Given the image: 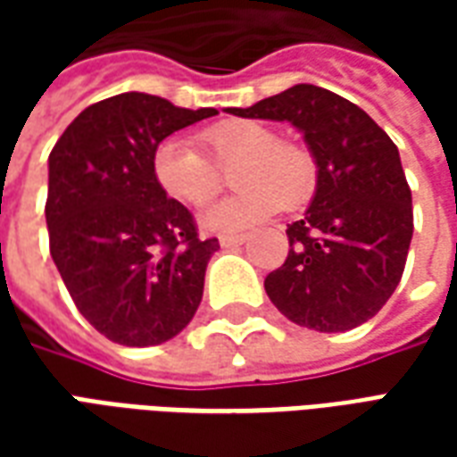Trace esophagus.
Listing matches in <instances>:
<instances>
[{
  "instance_id": "34e87169",
  "label": "esophagus",
  "mask_w": 457,
  "mask_h": 457,
  "mask_svg": "<svg viewBox=\"0 0 457 457\" xmlns=\"http://www.w3.org/2000/svg\"><path fill=\"white\" fill-rule=\"evenodd\" d=\"M220 247H239V245H245L247 242V237L245 235H220Z\"/></svg>"
}]
</instances>
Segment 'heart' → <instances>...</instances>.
Instances as JSON below:
<instances>
[{
    "instance_id": "b5f03b06",
    "label": "heart",
    "mask_w": 457,
    "mask_h": 457,
    "mask_svg": "<svg viewBox=\"0 0 457 457\" xmlns=\"http://www.w3.org/2000/svg\"><path fill=\"white\" fill-rule=\"evenodd\" d=\"M222 166L232 161L237 193L200 215L205 229H242L271 218L278 208H301L316 188V163L303 146L278 139L274 127L257 120L218 121L200 134ZM154 176L166 195L190 208L205 205L220 190V169L195 141L169 137L154 149Z\"/></svg>"
}]
</instances>
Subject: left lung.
<instances>
[{"label": "left lung", "instance_id": "obj_1", "mask_svg": "<svg viewBox=\"0 0 457 457\" xmlns=\"http://www.w3.org/2000/svg\"><path fill=\"white\" fill-rule=\"evenodd\" d=\"M228 112L291 121L316 161V195L288 225L287 262L264 278L271 303L320 333L367 323L399 287L413 235L411 190L389 134L350 100L306 83Z\"/></svg>", "mask_w": 457, "mask_h": 457}]
</instances>
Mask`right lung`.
Masks as SVG:
<instances>
[{
  "label": "right lung",
  "instance_id": "1",
  "mask_svg": "<svg viewBox=\"0 0 457 457\" xmlns=\"http://www.w3.org/2000/svg\"><path fill=\"white\" fill-rule=\"evenodd\" d=\"M218 110L121 93L85 107L48 156L51 257L87 323L127 347L176 337L203 298L218 239L154 176V149Z\"/></svg>",
  "mask_w": 457,
  "mask_h": 457
}]
</instances>
